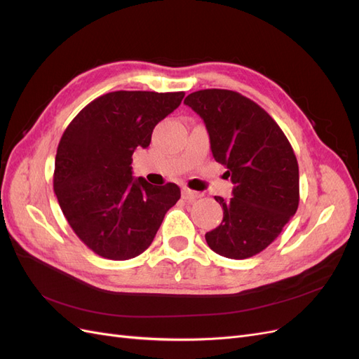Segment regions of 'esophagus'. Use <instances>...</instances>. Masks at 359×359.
<instances>
[{"label":"esophagus","instance_id":"esophagus-1","mask_svg":"<svg viewBox=\"0 0 359 359\" xmlns=\"http://www.w3.org/2000/svg\"><path fill=\"white\" fill-rule=\"evenodd\" d=\"M182 198L186 201H196L201 198V193L193 191L190 189H182Z\"/></svg>","mask_w":359,"mask_h":359}]
</instances>
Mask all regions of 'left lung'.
Listing matches in <instances>:
<instances>
[{
	"label": "left lung",
	"instance_id": "8db88e82",
	"mask_svg": "<svg viewBox=\"0 0 359 359\" xmlns=\"http://www.w3.org/2000/svg\"><path fill=\"white\" fill-rule=\"evenodd\" d=\"M184 103L203 119L212 157L233 182V198L215 196L223 222L205 240L220 256L252 257L276 240L298 210L295 153L269 114L240 93L201 90Z\"/></svg>",
	"mask_w": 359,
	"mask_h": 359
}]
</instances>
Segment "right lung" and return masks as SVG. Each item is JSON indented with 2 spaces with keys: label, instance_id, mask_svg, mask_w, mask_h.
Masks as SVG:
<instances>
[{
  "label": "right lung",
  "instance_id": "right-lung-1",
  "mask_svg": "<svg viewBox=\"0 0 359 359\" xmlns=\"http://www.w3.org/2000/svg\"><path fill=\"white\" fill-rule=\"evenodd\" d=\"M186 93L114 91L86 104L58 144L53 191L73 232L95 255L127 260L153 243L181 198L173 182L133 178L132 156Z\"/></svg>",
  "mask_w": 359,
  "mask_h": 359
}]
</instances>
